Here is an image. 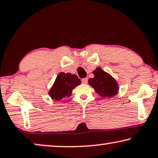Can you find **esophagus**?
Instances as JSON below:
<instances>
[{"instance_id":"1","label":"esophagus","mask_w":158,"mask_h":158,"mask_svg":"<svg viewBox=\"0 0 158 158\" xmlns=\"http://www.w3.org/2000/svg\"><path fill=\"white\" fill-rule=\"evenodd\" d=\"M82 83L84 84H87V83H88V78H87V77H85V78L82 79Z\"/></svg>"}]
</instances>
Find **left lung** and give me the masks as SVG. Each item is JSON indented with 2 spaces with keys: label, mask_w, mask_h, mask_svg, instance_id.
Wrapping results in <instances>:
<instances>
[{
  "label": "left lung",
  "mask_w": 158,
  "mask_h": 158,
  "mask_svg": "<svg viewBox=\"0 0 158 158\" xmlns=\"http://www.w3.org/2000/svg\"><path fill=\"white\" fill-rule=\"evenodd\" d=\"M93 73L94 74V77L88 80V84L102 99H110L118 94V83L110 74L104 71L100 67L96 68Z\"/></svg>",
  "instance_id": "8db88e82"
}]
</instances>
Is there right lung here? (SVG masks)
<instances>
[{
	"label": "right lung",
	"mask_w": 158,
	"mask_h": 158,
	"mask_svg": "<svg viewBox=\"0 0 158 158\" xmlns=\"http://www.w3.org/2000/svg\"><path fill=\"white\" fill-rule=\"evenodd\" d=\"M81 84V81L77 75L70 73L61 72L57 75L54 83L48 91V95L52 100H60L72 95L75 87Z\"/></svg>",
	"instance_id": "obj_1"
}]
</instances>
